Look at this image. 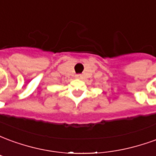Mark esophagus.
<instances>
[{
	"label": "esophagus",
	"mask_w": 156,
	"mask_h": 156,
	"mask_svg": "<svg viewBox=\"0 0 156 156\" xmlns=\"http://www.w3.org/2000/svg\"><path fill=\"white\" fill-rule=\"evenodd\" d=\"M76 78H81V75H80V74H77V75H76Z\"/></svg>",
	"instance_id": "34e87169"
}]
</instances>
